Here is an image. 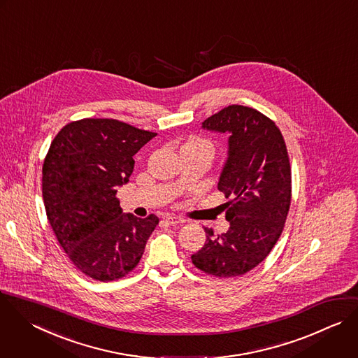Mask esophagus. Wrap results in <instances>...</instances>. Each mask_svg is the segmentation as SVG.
I'll list each match as a JSON object with an SVG mask.
<instances>
[{
	"mask_svg": "<svg viewBox=\"0 0 358 358\" xmlns=\"http://www.w3.org/2000/svg\"><path fill=\"white\" fill-rule=\"evenodd\" d=\"M165 221L172 224V225H179V224H185L186 220L183 217H179V215H172V214H168L165 217Z\"/></svg>",
	"mask_w": 358,
	"mask_h": 358,
	"instance_id": "34e87169",
	"label": "esophagus"
}]
</instances>
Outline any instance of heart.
<instances>
[{"instance_id": "heart-1", "label": "heart", "mask_w": 358, "mask_h": 358, "mask_svg": "<svg viewBox=\"0 0 358 358\" xmlns=\"http://www.w3.org/2000/svg\"><path fill=\"white\" fill-rule=\"evenodd\" d=\"M185 147H189V148H194V150H199V151H203V152H207L210 154L211 157L214 155V144L213 141H210L208 138H204V137H192Z\"/></svg>"}]
</instances>
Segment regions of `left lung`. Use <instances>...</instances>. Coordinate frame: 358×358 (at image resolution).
Returning <instances> with one entry per match:
<instances>
[{"instance_id": "left-lung-1", "label": "left lung", "mask_w": 358, "mask_h": 358, "mask_svg": "<svg viewBox=\"0 0 358 358\" xmlns=\"http://www.w3.org/2000/svg\"><path fill=\"white\" fill-rule=\"evenodd\" d=\"M203 129L228 131L229 150L218 182L229 229L215 235L204 227L206 243L193 264L208 275H242L271 252L291 204V166L285 141L275 123L242 105L221 109L203 122Z\"/></svg>"}]
</instances>
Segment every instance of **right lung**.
Here are the masks:
<instances>
[{"label":"right lung","mask_w":358,"mask_h":358,"mask_svg":"<svg viewBox=\"0 0 358 358\" xmlns=\"http://www.w3.org/2000/svg\"><path fill=\"white\" fill-rule=\"evenodd\" d=\"M157 133L115 119L66 124L43 162L42 193L49 224L73 264L96 281L127 275L159 222L123 215L116 196L134 169V155Z\"/></svg>","instance_id":"add662e5"}]
</instances>
